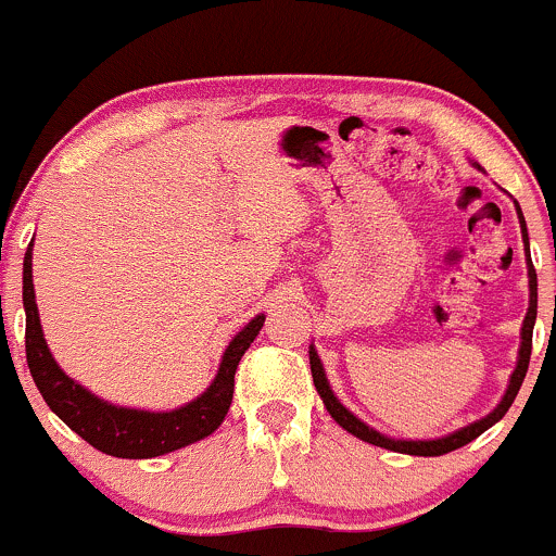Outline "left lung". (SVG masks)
I'll return each mask as SVG.
<instances>
[{
	"label": "left lung",
	"instance_id": "left-lung-1",
	"mask_svg": "<svg viewBox=\"0 0 556 556\" xmlns=\"http://www.w3.org/2000/svg\"><path fill=\"white\" fill-rule=\"evenodd\" d=\"M477 165V163H473ZM514 205H517V214H519V227H522V240H525V251H528V278H530V307H528V316H525V324H522V342H519V356H517V369L511 371V380H508V388L506 393H503L501 404L495 406V409L490 412V415H484L482 420L471 422V426L460 428V431L450 433V437H442V439H415V442H406V439H391L386 437V433L375 431V428L366 426L364 420H358L356 415H353L348 406L340 404V399L334 396V391L329 388V380H326L324 375V364H320L316 348L311 345V371H313V382H316V391L320 393V399H324V406L326 412H329L331 417H334V422H340L342 428H345L348 433H353L356 439H362V442H369L375 444V447H386V450H393V452H404V455H420V457H437V455H447V452L463 447V444L473 442L477 437H482L484 431H488L490 426H495L497 420H501L503 415L508 412V406L514 404V399H517L519 388H522V380L525 375H528V364H530V351H533V326H535V316H538V278H535V267H533V260H530V240H528V225H525V216H522V208H519V203L514 200Z\"/></svg>",
	"mask_w": 556,
	"mask_h": 556
}]
</instances>
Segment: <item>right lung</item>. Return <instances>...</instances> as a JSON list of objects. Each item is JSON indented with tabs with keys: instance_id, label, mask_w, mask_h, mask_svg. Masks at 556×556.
<instances>
[{
	"instance_id": "right-lung-1",
	"label": "right lung",
	"mask_w": 556,
	"mask_h": 556,
	"mask_svg": "<svg viewBox=\"0 0 556 556\" xmlns=\"http://www.w3.org/2000/svg\"><path fill=\"white\" fill-rule=\"evenodd\" d=\"M31 245L34 240L28 243L26 256H23V311H26L28 371H31L34 386L39 388L50 409L77 437H83L90 447L106 452L112 457L144 460V457H157L165 455V452L200 442V439L211 437L225 422L227 409L232 404V391H236L238 362L249 351L251 342L256 340L262 326H265V316L251 318L232 337L225 356H222L214 382L194 402L170 412H147L109 404L104 399L96 396V393H90L88 388L79 386L77 380H72L55 364L53 353H50L48 342H45L37 300H34Z\"/></svg>"
}]
</instances>
